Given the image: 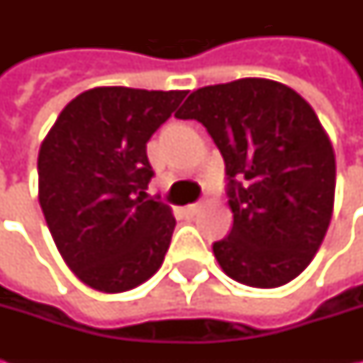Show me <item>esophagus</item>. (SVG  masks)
I'll list each match as a JSON object with an SVG mask.
<instances>
[{
	"label": "esophagus",
	"instance_id": "1",
	"mask_svg": "<svg viewBox=\"0 0 363 363\" xmlns=\"http://www.w3.org/2000/svg\"><path fill=\"white\" fill-rule=\"evenodd\" d=\"M200 210H202V206H200V203H191V206H186V208H184V214H186L188 218H194L200 214Z\"/></svg>",
	"mask_w": 363,
	"mask_h": 363
}]
</instances>
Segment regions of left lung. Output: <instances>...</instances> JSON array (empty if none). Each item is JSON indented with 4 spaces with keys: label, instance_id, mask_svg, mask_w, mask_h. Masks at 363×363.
Wrapping results in <instances>:
<instances>
[{
    "label": "left lung",
    "instance_id": "left-lung-1",
    "mask_svg": "<svg viewBox=\"0 0 363 363\" xmlns=\"http://www.w3.org/2000/svg\"><path fill=\"white\" fill-rule=\"evenodd\" d=\"M177 119H196L220 149L230 234L214 257L248 286L286 285L325 238L335 198V153L311 105L285 84L240 78L194 91Z\"/></svg>",
    "mask_w": 363,
    "mask_h": 363
}]
</instances>
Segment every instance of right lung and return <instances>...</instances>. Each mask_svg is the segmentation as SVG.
Returning <instances> with one entry per match:
<instances>
[{
    "mask_svg": "<svg viewBox=\"0 0 363 363\" xmlns=\"http://www.w3.org/2000/svg\"><path fill=\"white\" fill-rule=\"evenodd\" d=\"M188 91L96 86L64 106L38 153V200L68 269L103 293L160 271L175 218L145 200L147 141Z\"/></svg>",
    "mask_w": 363,
    "mask_h": 363,
    "instance_id": "1",
    "label": "right lung"
}]
</instances>
